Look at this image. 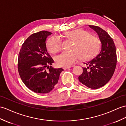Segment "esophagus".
Returning a JSON list of instances; mask_svg holds the SVG:
<instances>
[{
    "label": "esophagus",
    "instance_id": "34e87169",
    "mask_svg": "<svg viewBox=\"0 0 126 126\" xmlns=\"http://www.w3.org/2000/svg\"><path fill=\"white\" fill-rule=\"evenodd\" d=\"M70 67H70V66H69V67H63V69L64 70H65V69H67L70 68Z\"/></svg>",
    "mask_w": 126,
    "mask_h": 126
}]
</instances>
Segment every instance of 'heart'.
<instances>
[{
	"instance_id": "heart-1",
	"label": "heart",
	"mask_w": 126,
	"mask_h": 126,
	"mask_svg": "<svg viewBox=\"0 0 126 126\" xmlns=\"http://www.w3.org/2000/svg\"><path fill=\"white\" fill-rule=\"evenodd\" d=\"M65 37L74 41L72 52H63L56 58L57 65L61 67L70 66L81 58L82 60H89L96 56L99 49L100 41L96 36L81 29H75L67 32ZM47 50L56 53L62 49L60 38L57 36L49 38L46 43Z\"/></svg>"
}]
</instances>
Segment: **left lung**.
Returning a JSON list of instances; mask_svg holds the SVG:
<instances>
[{"label":"left lung","instance_id":"obj_1","mask_svg":"<svg viewBox=\"0 0 126 126\" xmlns=\"http://www.w3.org/2000/svg\"><path fill=\"white\" fill-rule=\"evenodd\" d=\"M98 33L102 43L100 53L94 59L85 63L79 80L87 87L96 89L104 86L111 79L116 65V48L111 37L101 28L89 26Z\"/></svg>","mask_w":126,"mask_h":126}]
</instances>
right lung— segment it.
Masks as SVG:
<instances>
[{
    "mask_svg": "<svg viewBox=\"0 0 126 126\" xmlns=\"http://www.w3.org/2000/svg\"><path fill=\"white\" fill-rule=\"evenodd\" d=\"M51 33L41 31L30 35L23 43L18 57L20 78L27 87L36 93H50L63 70L51 66L54 61L47 52L45 43Z\"/></svg>",
    "mask_w": 126,
    "mask_h": 126,
    "instance_id": "right-lung-1",
    "label": "right lung"
}]
</instances>
